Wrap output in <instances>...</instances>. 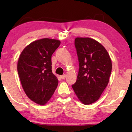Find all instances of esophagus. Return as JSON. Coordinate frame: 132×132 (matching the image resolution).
<instances>
[{
    "label": "esophagus",
    "mask_w": 132,
    "mask_h": 132,
    "mask_svg": "<svg viewBox=\"0 0 132 132\" xmlns=\"http://www.w3.org/2000/svg\"><path fill=\"white\" fill-rule=\"evenodd\" d=\"M66 75L60 76V78H61L62 79H64L66 78Z\"/></svg>",
    "instance_id": "34e87169"
}]
</instances>
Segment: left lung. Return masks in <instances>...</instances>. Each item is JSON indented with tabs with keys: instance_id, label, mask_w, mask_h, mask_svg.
Wrapping results in <instances>:
<instances>
[{
	"instance_id": "8db88e82",
	"label": "left lung",
	"mask_w": 132,
	"mask_h": 132,
	"mask_svg": "<svg viewBox=\"0 0 132 132\" xmlns=\"http://www.w3.org/2000/svg\"><path fill=\"white\" fill-rule=\"evenodd\" d=\"M75 45L79 68L72 87L79 101L89 105L97 101L107 87L112 61L105 48L94 39L76 38Z\"/></svg>"
}]
</instances>
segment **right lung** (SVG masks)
I'll list each match as a JSON object with an SVG mask.
<instances>
[{"label":"right lung","mask_w":132,"mask_h":132,"mask_svg":"<svg viewBox=\"0 0 132 132\" xmlns=\"http://www.w3.org/2000/svg\"><path fill=\"white\" fill-rule=\"evenodd\" d=\"M60 41L43 38L32 42L21 53L17 71L28 98L40 105L48 102L56 89L58 80L51 70V56Z\"/></svg>","instance_id":"1"}]
</instances>
